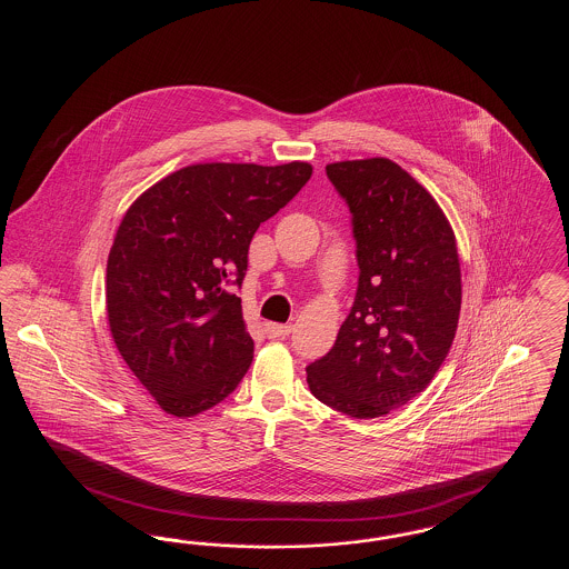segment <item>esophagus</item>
I'll return each instance as SVG.
<instances>
[{
  "mask_svg": "<svg viewBox=\"0 0 569 569\" xmlns=\"http://www.w3.org/2000/svg\"><path fill=\"white\" fill-rule=\"evenodd\" d=\"M264 332H267V337H271V339H286L290 332H292V326L290 325H264Z\"/></svg>",
  "mask_w": 569,
  "mask_h": 569,
  "instance_id": "34e87169",
  "label": "esophagus"
}]
</instances>
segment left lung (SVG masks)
<instances>
[{"instance_id": "left-lung-1", "label": "left lung", "mask_w": 569, "mask_h": 569, "mask_svg": "<svg viewBox=\"0 0 569 569\" xmlns=\"http://www.w3.org/2000/svg\"><path fill=\"white\" fill-rule=\"evenodd\" d=\"M326 174L352 211L360 277L307 383L325 406L379 418L420 395L450 352L462 298L457 237L433 196L388 158L328 163Z\"/></svg>"}]
</instances>
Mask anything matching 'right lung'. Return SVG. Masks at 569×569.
<instances>
[{"instance_id": "obj_1", "label": "right lung", "mask_w": 569, "mask_h": 569, "mask_svg": "<svg viewBox=\"0 0 569 569\" xmlns=\"http://www.w3.org/2000/svg\"><path fill=\"white\" fill-rule=\"evenodd\" d=\"M311 172L307 162L191 163L126 211L107 264L110 335L166 413L198 416L243 379L253 341L230 286L243 281L260 223Z\"/></svg>"}]
</instances>
